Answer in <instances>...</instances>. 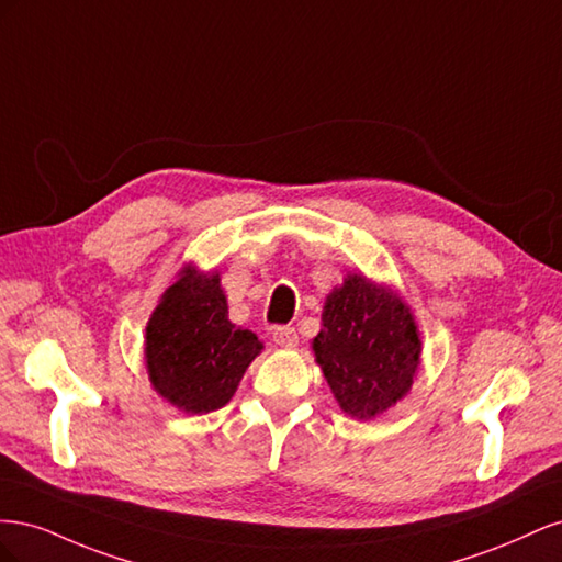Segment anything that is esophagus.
Returning a JSON list of instances; mask_svg holds the SVG:
<instances>
[{
	"label": "esophagus",
	"mask_w": 562,
	"mask_h": 562,
	"mask_svg": "<svg viewBox=\"0 0 562 562\" xmlns=\"http://www.w3.org/2000/svg\"><path fill=\"white\" fill-rule=\"evenodd\" d=\"M271 339L283 349H293L297 347V333L295 328H288V326H279L274 328V333H271Z\"/></svg>",
	"instance_id": "esophagus-1"
}]
</instances>
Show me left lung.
<instances>
[{
    "label": "left lung",
    "instance_id": "8db88e82",
    "mask_svg": "<svg viewBox=\"0 0 562 562\" xmlns=\"http://www.w3.org/2000/svg\"><path fill=\"white\" fill-rule=\"evenodd\" d=\"M312 351L339 411L353 419H375L403 401L422 368L411 304L361 271L326 295Z\"/></svg>",
    "mask_w": 562,
    "mask_h": 562
}]
</instances>
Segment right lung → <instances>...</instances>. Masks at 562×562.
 <instances>
[{
  "mask_svg": "<svg viewBox=\"0 0 562 562\" xmlns=\"http://www.w3.org/2000/svg\"><path fill=\"white\" fill-rule=\"evenodd\" d=\"M220 271L182 262L145 326V368L151 389L184 415L227 405L265 345L229 321Z\"/></svg>",
  "mask_w": 562,
  "mask_h": 562,
  "instance_id": "right-lung-1",
  "label": "right lung"
}]
</instances>
